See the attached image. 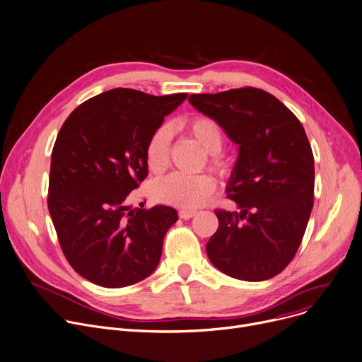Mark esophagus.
<instances>
[{"label":"esophagus","mask_w":362,"mask_h":362,"mask_svg":"<svg viewBox=\"0 0 362 362\" xmlns=\"http://www.w3.org/2000/svg\"><path fill=\"white\" fill-rule=\"evenodd\" d=\"M195 215H197L195 209H180L179 211V216H180V218H183V220H189V218H192V216H195Z\"/></svg>","instance_id":"esophagus-1"}]
</instances>
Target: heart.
Instances as JSON below:
<instances>
[{
    "mask_svg": "<svg viewBox=\"0 0 362 362\" xmlns=\"http://www.w3.org/2000/svg\"><path fill=\"white\" fill-rule=\"evenodd\" d=\"M180 129L194 138L199 146L208 151L209 164L220 175L231 170V160L220 150L224 144V132L220 124L212 117L198 115L185 119ZM170 154V132L167 127H158L146 144V163L153 175L163 173L168 165ZM216 182L212 175H180L175 173L154 182L150 187V195L156 202L182 209H194L204 205L214 194Z\"/></svg>",
    "mask_w": 362,
    "mask_h": 362,
    "instance_id": "1",
    "label": "heart"
}]
</instances>
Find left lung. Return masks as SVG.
<instances>
[{
  "label": "left lung",
  "mask_w": 362,
  "mask_h": 362,
  "mask_svg": "<svg viewBox=\"0 0 362 362\" xmlns=\"http://www.w3.org/2000/svg\"><path fill=\"white\" fill-rule=\"evenodd\" d=\"M189 102L238 144L227 198L240 212L215 209L206 243L216 269L264 281L285 269L300 245L315 199V158L297 116L271 93L242 87L190 94Z\"/></svg>",
  "instance_id": "left-lung-1"
}]
</instances>
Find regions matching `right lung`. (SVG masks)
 Returning <instances> with one entry per match:
<instances>
[{
  "label": "right lung",
  "mask_w": 362,
  "mask_h": 362,
  "mask_svg": "<svg viewBox=\"0 0 362 362\" xmlns=\"http://www.w3.org/2000/svg\"><path fill=\"white\" fill-rule=\"evenodd\" d=\"M187 98L113 88L71 112L51 158L47 208L59 246L78 275L106 288L136 284L154 272L176 209L127 206L147 177L146 144Z\"/></svg>",
  "instance_id": "right-lung-1"
}]
</instances>
